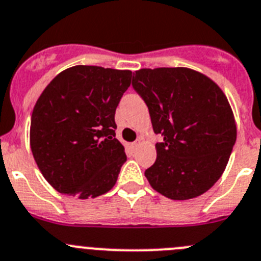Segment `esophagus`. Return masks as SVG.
<instances>
[{
    "label": "esophagus",
    "mask_w": 261,
    "mask_h": 261,
    "mask_svg": "<svg viewBox=\"0 0 261 261\" xmlns=\"http://www.w3.org/2000/svg\"><path fill=\"white\" fill-rule=\"evenodd\" d=\"M140 145H141V141H140V140H137V141H135V142H133L132 145H130V146H132V149H133V150H136V149H137L138 146H140Z\"/></svg>",
    "instance_id": "esophagus-1"
}]
</instances>
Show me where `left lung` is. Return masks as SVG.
<instances>
[{
	"instance_id": "left-lung-1",
	"label": "left lung",
	"mask_w": 261,
	"mask_h": 261,
	"mask_svg": "<svg viewBox=\"0 0 261 261\" xmlns=\"http://www.w3.org/2000/svg\"><path fill=\"white\" fill-rule=\"evenodd\" d=\"M132 87L163 137L145 171L151 188L173 200L202 195L221 177L237 140L228 98L211 79L185 67L142 68Z\"/></svg>"
}]
</instances>
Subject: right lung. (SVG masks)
<instances>
[{"label":"right lung","mask_w":261,"mask_h":261,"mask_svg":"<svg viewBox=\"0 0 261 261\" xmlns=\"http://www.w3.org/2000/svg\"><path fill=\"white\" fill-rule=\"evenodd\" d=\"M130 79L128 70L75 66L41 93L31 118V150L57 191L88 199L114 188L126 160L115 138V111Z\"/></svg>","instance_id":"right-lung-1"}]
</instances>
